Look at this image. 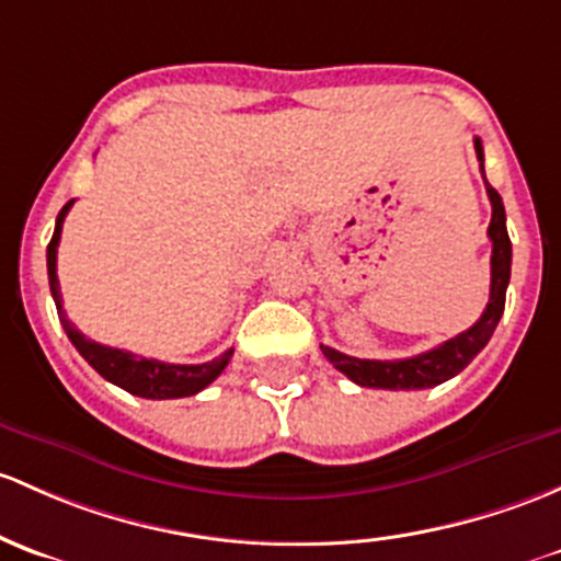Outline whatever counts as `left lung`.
Instances as JSON below:
<instances>
[{
    "instance_id": "obj_1",
    "label": "left lung",
    "mask_w": 561,
    "mask_h": 561,
    "mask_svg": "<svg viewBox=\"0 0 561 561\" xmlns=\"http://www.w3.org/2000/svg\"><path fill=\"white\" fill-rule=\"evenodd\" d=\"M476 156H479L483 172V147L479 137H476ZM486 193L489 202H492V222H489L486 231L489 239H492V290H489V304L483 309L481 320L473 328L465 330V333L454 335L446 344L405 359H359L330 350V346H322V355L333 363L335 370L350 376L359 387L424 389L444 385L446 379L457 376L489 344L505 309V290H508L511 282V239L508 228H505L503 198H500V193L489 182Z\"/></svg>"
}]
</instances>
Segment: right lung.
Wrapping results in <instances>:
<instances>
[{"mask_svg": "<svg viewBox=\"0 0 561 561\" xmlns=\"http://www.w3.org/2000/svg\"><path fill=\"white\" fill-rule=\"evenodd\" d=\"M75 202L64 206L56 217V231H53L50 244H47V279H50V293H53V300H56L58 320H61L69 341L75 344V350H78L80 355L88 359V365H91L93 370H99L104 379L112 381V385H117L121 389H126V392L137 394V398H147V400L187 398V394H196L202 392L204 387H209L211 381L226 370V365L231 363L233 350L222 352L217 359H211V363H202V365L161 363V359L139 357L126 350H112V346L96 344V341L85 339V335H82L80 330L67 320V311H64L61 306V290H58L56 252H58V241H61L64 217H67L69 206Z\"/></svg>", "mask_w": 561, "mask_h": 561, "instance_id": "right-lung-1", "label": "right lung"}]
</instances>
